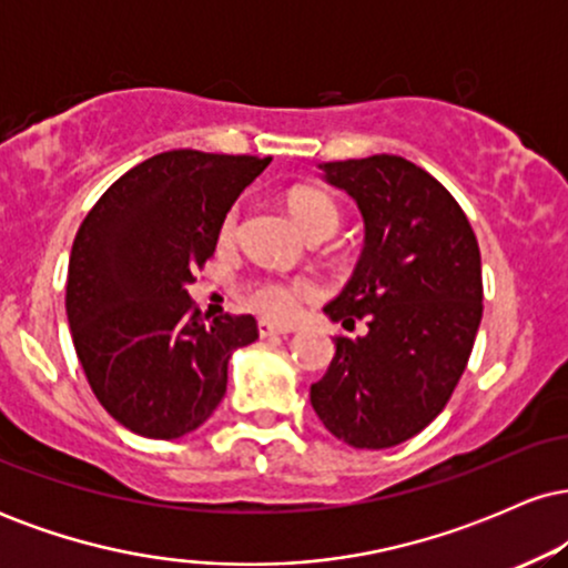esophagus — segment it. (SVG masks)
Here are the masks:
<instances>
[{
    "instance_id": "1",
    "label": "esophagus",
    "mask_w": 568,
    "mask_h": 568,
    "mask_svg": "<svg viewBox=\"0 0 568 568\" xmlns=\"http://www.w3.org/2000/svg\"><path fill=\"white\" fill-rule=\"evenodd\" d=\"M291 331L293 328H288V325H272L266 321L258 323V334L262 336H280V334H291Z\"/></svg>"
}]
</instances>
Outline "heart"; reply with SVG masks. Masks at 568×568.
<instances>
[{"mask_svg": "<svg viewBox=\"0 0 568 568\" xmlns=\"http://www.w3.org/2000/svg\"><path fill=\"white\" fill-rule=\"evenodd\" d=\"M291 211L296 216L302 230L310 234L315 230H334L338 226V207L328 194L315 192V189H304L291 197ZM240 226V207L232 205L224 213L219 226L221 243H230L237 234ZM315 293V283L306 277H280V275H253L245 280L243 285V298L253 312H258L262 317L270 321H288L296 315L298 304L304 298H310Z\"/></svg>", "mask_w": 568, "mask_h": 568, "instance_id": "obj_1", "label": "heart"}]
</instances>
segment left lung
Listing matches in <instances>:
<instances>
[{
	"label": "left lung",
	"instance_id": "1",
	"mask_svg": "<svg viewBox=\"0 0 568 568\" xmlns=\"http://www.w3.org/2000/svg\"><path fill=\"white\" fill-rule=\"evenodd\" d=\"M325 179L352 194L366 221V247L331 321L336 355L310 400L328 433L355 448L414 438L446 408L465 374L484 317L475 232L438 179L395 154L325 162Z\"/></svg>",
	"mask_w": 568,
	"mask_h": 568
}]
</instances>
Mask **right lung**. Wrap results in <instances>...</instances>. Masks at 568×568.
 Masks as SVG:
<instances>
[{
  "mask_svg": "<svg viewBox=\"0 0 568 568\" xmlns=\"http://www.w3.org/2000/svg\"><path fill=\"white\" fill-rule=\"evenodd\" d=\"M272 158L173 149L130 168L71 245L67 315L90 389L143 438L197 429L226 393V363L256 342L251 315L207 321L186 285L240 192Z\"/></svg>",
  "mask_w": 568,
  "mask_h": 568,
  "instance_id": "right-lung-1",
  "label": "right lung"
}]
</instances>
